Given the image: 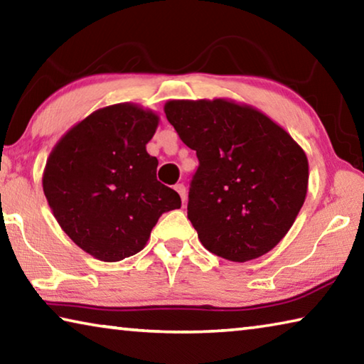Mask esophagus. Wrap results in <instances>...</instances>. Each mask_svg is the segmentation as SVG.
Segmentation results:
<instances>
[{"instance_id":"1","label":"esophagus","mask_w":364,"mask_h":364,"mask_svg":"<svg viewBox=\"0 0 364 364\" xmlns=\"http://www.w3.org/2000/svg\"><path fill=\"white\" fill-rule=\"evenodd\" d=\"M175 189H176V193L181 196L183 204H186V200H188V191H186V186H184V184H176Z\"/></svg>"}]
</instances>
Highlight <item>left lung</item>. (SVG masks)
<instances>
[{
  "instance_id": "left-lung-1",
  "label": "left lung",
  "mask_w": 364,
  "mask_h": 364,
  "mask_svg": "<svg viewBox=\"0 0 364 364\" xmlns=\"http://www.w3.org/2000/svg\"><path fill=\"white\" fill-rule=\"evenodd\" d=\"M165 115L199 159L188 218L202 245L230 262L278 245L308 188V160L291 134L260 110L228 100L168 101Z\"/></svg>"
}]
</instances>
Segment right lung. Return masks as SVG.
Returning <instances> with one entry per match:
<instances>
[{
	"label": "right lung",
	"mask_w": 364,
	"mask_h": 364,
	"mask_svg": "<svg viewBox=\"0 0 364 364\" xmlns=\"http://www.w3.org/2000/svg\"><path fill=\"white\" fill-rule=\"evenodd\" d=\"M159 117L123 102L96 110L70 128L48 157L43 191L58 223L86 254L119 262L138 254L160 215L181 207L157 181L146 151Z\"/></svg>",
	"instance_id": "right-lung-1"
}]
</instances>
